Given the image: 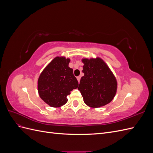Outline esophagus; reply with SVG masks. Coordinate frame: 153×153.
Listing matches in <instances>:
<instances>
[{
	"mask_svg": "<svg viewBox=\"0 0 153 153\" xmlns=\"http://www.w3.org/2000/svg\"><path fill=\"white\" fill-rule=\"evenodd\" d=\"M76 78H77V80H78V82H80V78H81L80 76H77V77H76Z\"/></svg>",
	"mask_w": 153,
	"mask_h": 153,
	"instance_id": "1",
	"label": "esophagus"
}]
</instances>
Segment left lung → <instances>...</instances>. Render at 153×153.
Wrapping results in <instances>:
<instances>
[{
	"mask_svg": "<svg viewBox=\"0 0 153 153\" xmlns=\"http://www.w3.org/2000/svg\"><path fill=\"white\" fill-rule=\"evenodd\" d=\"M84 73L78 89L84 103L90 107L98 108L109 103L117 92V82L110 69L100 57L82 59Z\"/></svg>",
	"mask_w": 153,
	"mask_h": 153,
	"instance_id": "1",
	"label": "left lung"
}]
</instances>
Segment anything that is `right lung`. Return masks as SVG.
<instances>
[{
  "label": "right lung",
  "instance_id": "1",
  "mask_svg": "<svg viewBox=\"0 0 153 153\" xmlns=\"http://www.w3.org/2000/svg\"><path fill=\"white\" fill-rule=\"evenodd\" d=\"M69 62L70 59L65 57H55L38 78V91L40 98L52 107L65 105L67 96L78 86L73 69L68 66Z\"/></svg>",
  "mask_w": 153,
  "mask_h": 153
}]
</instances>
